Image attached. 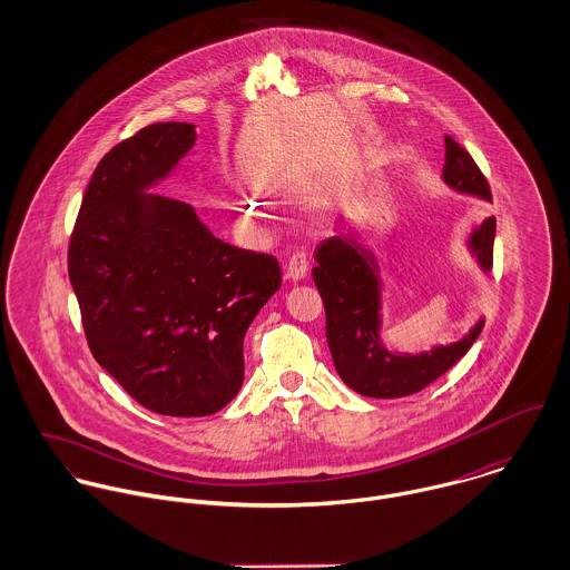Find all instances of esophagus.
Masks as SVG:
<instances>
[{
    "instance_id": "esophagus-1",
    "label": "esophagus",
    "mask_w": 570,
    "mask_h": 570,
    "mask_svg": "<svg viewBox=\"0 0 570 570\" xmlns=\"http://www.w3.org/2000/svg\"><path fill=\"white\" fill-rule=\"evenodd\" d=\"M309 274V261H307V254L305 252H294L287 261V267H285V276L289 281H303L305 276Z\"/></svg>"
}]
</instances>
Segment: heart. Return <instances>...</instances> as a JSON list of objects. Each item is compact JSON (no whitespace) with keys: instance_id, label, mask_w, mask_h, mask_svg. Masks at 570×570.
<instances>
[{"instance_id":"heart-1","label":"heart","mask_w":570,"mask_h":570,"mask_svg":"<svg viewBox=\"0 0 570 570\" xmlns=\"http://www.w3.org/2000/svg\"><path fill=\"white\" fill-rule=\"evenodd\" d=\"M242 208H244L245 215H258V210H261L258 202H254L249 197H245L244 202H242Z\"/></svg>"}]
</instances>
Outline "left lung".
<instances>
[{"label":"left lung","mask_w":570,"mask_h":570,"mask_svg":"<svg viewBox=\"0 0 570 570\" xmlns=\"http://www.w3.org/2000/svg\"><path fill=\"white\" fill-rule=\"evenodd\" d=\"M443 181L465 195L491 202L488 179L472 156L445 136ZM495 217L483 219L470 235V249L483 272L493 261ZM314 283L323 296L326 342L342 382L364 397L395 400L423 391L450 371L476 342L485 321L481 318L461 340L432 346L423 353H395L382 342V278L375 254L362 244L353 226L328 237L316 249Z\"/></svg>","instance_id":"8db88e82"}]
</instances>
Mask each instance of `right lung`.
Returning <instances> with one entry per match:
<instances>
[{
  "label": "right lung",
  "mask_w": 570,
  "mask_h": 570,
  "mask_svg": "<svg viewBox=\"0 0 570 570\" xmlns=\"http://www.w3.org/2000/svg\"><path fill=\"white\" fill-rule=\"evenodd\" d=\"M156 122L96 166L68 272L96 362L140 404L206 416L244 384V337L281 287L278 261L217 239L186 202L147 193L195 145Z\"/></svg>",
  "instance_id": "right-lung-1"
}]
</instances>
